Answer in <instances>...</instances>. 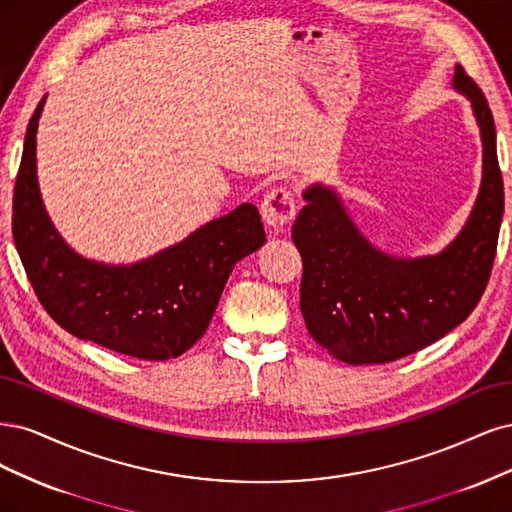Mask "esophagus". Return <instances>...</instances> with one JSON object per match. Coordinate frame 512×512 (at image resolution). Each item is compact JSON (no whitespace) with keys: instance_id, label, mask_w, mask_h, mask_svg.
<instances>
[{"instance_id":"esophagus-1","label":"esophagus","mask_w":512,"mask_h":512,"mask_svg":"<svg viewBox=\"0 0 512 512\" xmlns=\"http://www.w3.org/2000/svg\"><path fill=\"white\" fill-rule=\"evenodd\" d=\"M261 217L272 232H285L295 217V200L287 187H274L261 202Z\"/></svg>"}]
</instances>
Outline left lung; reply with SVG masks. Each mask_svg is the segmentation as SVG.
Returning <instances> with one entry per match:
<instances>
[{"label":"left lung","mask_w":512,"mask_h":512,"mask_svg":"<svg viewBox=\"0 0 512 512\" xmlns=\"http://www.w3.org/2000/svg\"><path fill=\"white\" fill-rule=\"evenodd\" d=\"M453 89L481 131L483 176L468 221L440 253L389 255L361 234L334 187L302 191L306 206L291 229L304 261L300 308L308 334L344 364H387L423 349L464 323L487 287L504 214L496 125L461 65Z\"/></svg>","instance_id":"obj_1"}]
</instances>
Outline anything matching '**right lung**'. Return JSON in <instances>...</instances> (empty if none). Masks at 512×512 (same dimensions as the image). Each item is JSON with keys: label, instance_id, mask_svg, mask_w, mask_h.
Instances as JSON below:
<instances>
[{"label": "right lung", "instance_id": "1", "mask_svg": "<svg viewBox=\"0 0 512 512\" xmlns=\"http://www.w3.org/2000/svg\"><path fill=\"white\" fill-rule=\"evenodd\" d=\"M31 117L12 200V236L40 304L65 332L129 357L166 361L206 332L234 266L266 242L253 204H240L187 238L134 263L82 257L48 217L38 185Z\"/></svg>", "mask_w": 512, "mask_h": 512}]
</instances>
